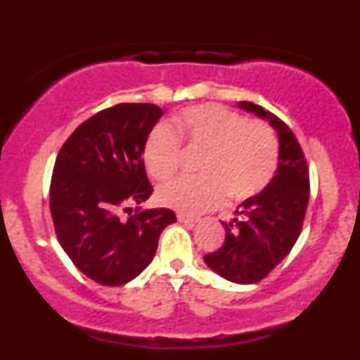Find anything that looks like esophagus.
Returning a JSON list of instances; mask_svg holds the SVG:
<instances>
[{"mask_svg":"<svg viewBox=\"0 0 360 360\" xmlns=\"http://www.w3.org/2000/svg\"><path fill=\"white\" fill-rule=\"evenodd\" d=\"M177 220L181 223H189V225H193V223H196L200 218L198 217H193V214H186V213H177Z\"/></svg>","mask_w":360,"mask_h":360,"instance_id":"1","label":"esophagus"}]
</instances>
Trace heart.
I'll return each mask as SVG.
<instances>
[{
	"mask_svg": "<svg viewBox=\"0 0 360 360\" xmlns=\"http://www.w3.org/2000/svg\"><path fill=\"white\" fill-rule=\"evenodd\" d=\"M205 150L200 177H177L157 191L160 203L186 213H200L225 203L247 201L271 184L279 166V142L264 122H249L226 106H189L154 127L143 143L148 174L162 181L179 169L183 147Z\"/></svg>",
	"mask_w": 360,
	"mask_h": 360,
	"instance_id": "b5f03b06",
	"label": "heart"
}]
</instances>
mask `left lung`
I'll list each match as a JSON object with an SVG mask.
<instances>
[{
    "label": "left lung",
    "instance_id": "1",
    "mask_svg": "<svg viewBox=\"0 0 360 360\" xmlns=\"http://www.w3.org/2000/svg\"><path fill=\"white\" fill-rule=\"evenodd\" d=\"M240 108L267 118L279 135V166L274 179L257 196L243 201L225 226V242L205 255L206 266L221 278L238 284H254L289 254L307 214L309 172L298 139L283 120L250 101Z\"/></svg>",
    "mask_w": 360,
    "mask_h": 360
}]
</instances>
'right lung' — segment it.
<instances>
[{"label":"right lung","mask_w":360,"mask_h":360,"mask_svg":"<svg viewBox=\"0 0 360 360\" xmlns=\"http://www.w3.org/2000/svg\"><path fill=\"white\" fill-rule=\"evenodd\" d=\"M160 117L162 110L152 103L101 110L72 131L53 164L57 240L74 266L103 286L137 278L154 259L162 230L176 221L167 208L130 210L154 193L142 154Z\"/></svg>","instance_id":"1"}]
</instances>
